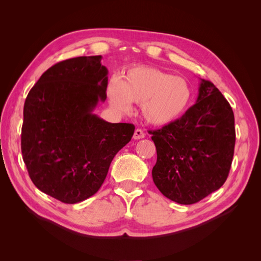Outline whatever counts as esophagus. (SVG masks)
Instances as JSON below:
<instances>
[{"label": "esophagus", "instance_id": "obj_1", "mask_svg": "<svg viewBox=\"0 0 261 261\" xmlns=\"http://www.w3.org/2000/svg\"><path fill=\"white\" fill-rule=\"evenodd\" d=\"M144 137H145V133L141 130L140 128H137L135 130V133H134V136H133L134 139H141V138H144Z\"/></svg>", "mask_w": 261, "mask_h": 261}]
</instances>
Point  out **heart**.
Returning a JSON list of instances; mask_svg holds the SVG:
<instances>
[{
	"instance_id": "heart-1",
	"label": "heart",
	"mask_w": 261,
	"mask_h": 261,
	"mask_svg": "<svg viewBox=\"0 0 261 261\" xmlns=\"http://www.w3.org/2000/svg\"><path fill=\"white\" fill-rule=\"evenodd\" d=\"M108 96L121 113H128L132 102H136L141 103V114L149 124L164 126L184 115L192 103L193 89L183 77L152 66H135L120 81L109 84Z\"/></svg>"
}]
</instances>
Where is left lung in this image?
<instances>
[{
	"mask_svg": "<svg viewBox=\"0 0 261 261\" xmlns=\"http://www.w3.org/2000/svg\"><path fill=\"white\" fill-rule=\"evenodd\" d=\"M149 133L156 149L152 178L167 198L196 203L225 183L234 154V113L211 82L201 80L197 102L179 120Z\"/></svg>",
	"mask_w": 261,
	"mask_h": 261,
	"instance_id": "obj_1",
	"label": "left lung"
}]
</instances>
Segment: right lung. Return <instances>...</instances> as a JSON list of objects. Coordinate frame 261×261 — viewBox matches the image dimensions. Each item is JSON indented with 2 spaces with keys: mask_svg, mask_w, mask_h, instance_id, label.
Returning <instances> with one entry per match:
<instances>
[{
  "mask_svg": "<svg viewBox=\"0 0 261 261\" xmlns=\"http://www.w3.org/2000/svg\"><path fill=\"white\" fill-rule=\"evenodd\" d=\"M101 55L57 63L39 78L23 106L21 153L37 188L64 203L96 194L135 126L93 114L107 99Z\"/></svg>",
  "mask_w": 261,
  "mask_h": 261,
  "instance_id": "1",
  "label": "right lung"
}]
</instances>
